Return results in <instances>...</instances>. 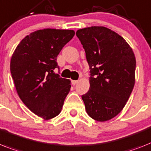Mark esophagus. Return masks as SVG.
I'll list each match as a JSON object with an SVG mask.
<instances>
[{"instance_id":"obj_1","label":"esophagus","mask_w":151,"mask_h":151,"mask_svg":"<svg viewBox=\"0 0 151 151\" xmlns=\"http://www.w3.org/2000/svg\"><path fill=\"white\" fill-rule=\"evenodd\" d=\"M78 83V81H71V83H72V85H76L77 83Z\"/></svg>"}]
</instances>
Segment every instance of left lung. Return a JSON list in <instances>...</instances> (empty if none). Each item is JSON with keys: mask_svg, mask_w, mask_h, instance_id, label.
Returning <instances> with one entry per match:
<instances>
[{"mask_svg": "<svg viewBox=\"0 0 151 151\" xmlns=\"http://www.w3.org/2000/svg\"><path fill=\"white\" fill-rule=\"evenodd\" d=\"M90 67V89L82 95L87 114L97 121L114 118L124 107L135 83L136 58L118 34L93 26L76 32Z\"/></svg>", "mask_w": 151, "mask_h": 151, "instance_id": "8db88e82", "label": "left lung"}]
</instances>
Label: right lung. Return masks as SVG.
<instances>
[{
  "instance_id": "1",
  "label": "right lung",
  "mask_w": 151,
  "mask_h": 151,
  "mask_svg": "<svg viewBox=\"0 0 151 151\" xmlns=\"http://www.w3.org/2000/svg\"><path fill=\"white\" fill-rule=\"evenodd\" d=\"M74 30L46 28L21 40L11 60V73L23 103L44 120L58 116L70 90V81L60 78L57 57L74 36Z\"/></svg>"
}]
</instances>
